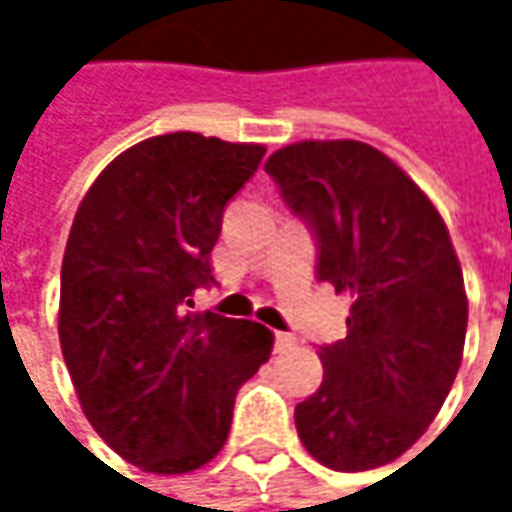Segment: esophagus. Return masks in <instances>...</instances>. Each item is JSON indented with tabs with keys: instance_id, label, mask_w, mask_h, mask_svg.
Listing matches in <instances>:
<instances>
[{
	"instance_id": "1",
	"label": "esophagus",
	"mask_w": 512,
	"mask_h": 512,
	"mask_svg": "<svg viewBox=\"0 0 512 512\" xmlns=\"http://www.w3.org/2000/svg\"><path fill=\"white\" fill-rule=\"evenodd\" d=\"M296 344V338L293 335H287V332H275V350H287V347H293Z\"/></svg>"
}]
</instances>
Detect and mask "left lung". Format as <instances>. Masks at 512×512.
<instances>
[{"mask_svg":"<svg viewBox=\"0 0 512 512\" xmlns=\"http://www.w3.org/2000/svg\"><path fill=\"white\" fill-rule=\"evenodd\" d=\"M317 240V281L353 299L347 338L320 347L323 385L296 406L317 462L367 471L409 451L462 361L468 299L430 198L364 142H296L266 159Z\"/></svg>","mask_w":512,"mask_h":512,"instance_id":"8db88e82","label":"left lung"}]
</instances>
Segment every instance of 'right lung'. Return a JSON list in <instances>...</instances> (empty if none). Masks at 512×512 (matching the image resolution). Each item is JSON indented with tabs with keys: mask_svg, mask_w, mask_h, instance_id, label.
I'll return each instance as SVG.
<instances>
[{
	"mask_svg": "<svg viewBox=\"0 0 512 512\" xmlns=\"http://www.w3.org/2000/svg\"><path fill=\"white\" fill-rule=\"evenodd\" d=\"M266 154L201 133L154 136L85 192L61 260L58 338L85 418L127 462L183 474L225 445L234 397L272 332L213 311L210 252L228 201Z\"/></svg>",
	"mask_w": 512,
	"mask_h": 512,
	"instance_id": "1",
	"label": "right lung"
}]
</instances>
